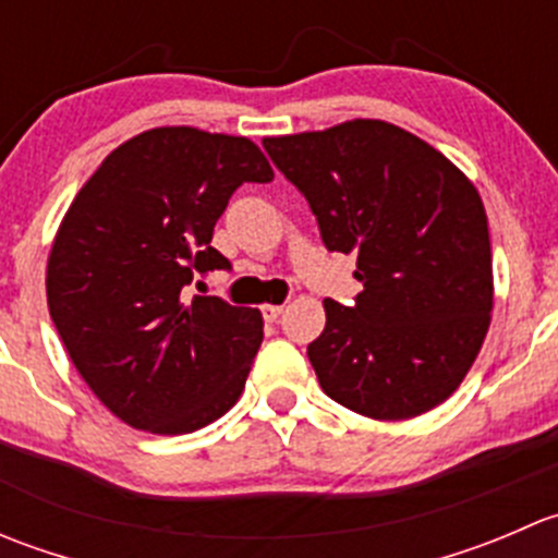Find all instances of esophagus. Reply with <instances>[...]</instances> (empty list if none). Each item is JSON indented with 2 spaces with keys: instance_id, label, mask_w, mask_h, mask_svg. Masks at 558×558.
Listing matches in <instances>:
<instances>
[{
  "instance_id": "esophagus-1",
  "label": "esophagus",
  "mask_w": 558,
  "mask_h": 558,
  "mask_svg": "<svg viewBox=\"0 0 558 558\" xmlns=\"http://www.w3.org/2000/svg\"><path fill=\"white\" fill-rule=\"evenodd\" d=\"M280 313H283V305H264L262 307V315L267 324H275V320L280 318Z\"/></svg>"
}]
</instances>
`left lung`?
<instances>
[{
    "label": "left lung",
    "instance_id": "obj_1",
    "mask_svg": "<svg viewBox=\"0 0 558 558\" xmlns=\"http://www.w3.org/2000/svg\"><path fill=\"white\" fill-rule=\"evenodd\" d=\"M305 194L329 251L356 253V305L324 300L307 356L326 397L408 421L461 386L492 324L494 272L481 194L451 159L378 118L264 137Z\"/></svg>",
    "mask_w": 558,
    "mask_h": 558
}]
</instances>
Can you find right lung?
I'll list each match as a JSON object with an SVG mask.
<instances>
[{
	"label": "right lung",
	"mask_w": 558,
	"mask_h": 558,
	"mask_svg": "<svg viewBox=\"0 0 558 558\" xmlns=\"http://www.w3.org/2000/svg\"><path fill=\"white\" fill-rule=\"evenodd\" d=\"M272 178L247 137L159 126L118 145L72 199L48 253V311L123 424L189 435L240 399L262 313L183 289L229 267L210 240L238 185Z\"/></svg>",
	"instance_id": "1"
}]
</instances>
